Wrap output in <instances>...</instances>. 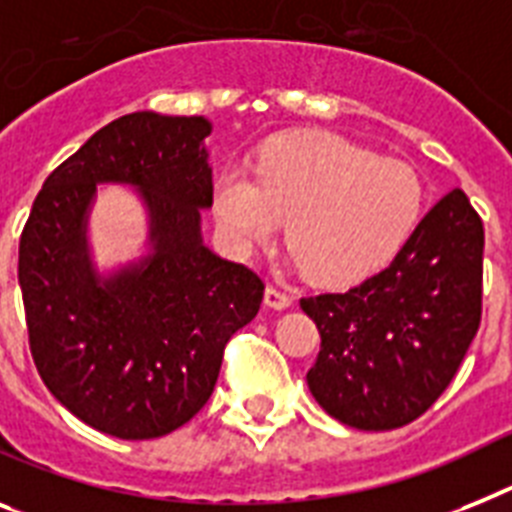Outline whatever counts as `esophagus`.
I'll use <instances>...</instances> for the list:
<instances>
[{
    "instance_id": "obj_1",
    "label": "esophagus",
    "mask_w": 512,
    "mask_h": 512,
    "mask_svg": "<svg viewBox=\"0 0 512 512\" xmlns=\"http://www.w3.org/2000/svg\"><path fill=\"white\" fill-rule=\"evenodd\" d=\"M265 304H268L270 309H286L294 304V296L286 289H281V286H273V283H270L268 289H265Z\"/></svg>"
}]
</instances>
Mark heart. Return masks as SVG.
Returning <instances> with one entry per match:
<instances>
[{
	"instance_id": "heart-1",
	"label": "heart",
	"mask_w": 512,
	"mask_h": 512,
	"mask_svg": "<svg viewBox=\"0 0 512 512\" xmlns=\"http://www.w3.org/2000/svg\"><path fill=\"white\" fill-rule=\"evenodd\" d=\"M422 197L409 163L377 158L338 135L302 132L270 143L255 179L226 171L213 205L239 249L268 242L286 218L294 263L315 281L341 286L401 252L422 216Z\"/></svg>"
}]
</instances>
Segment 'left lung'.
<instances>
[{
    "mask_svg": "<svg viewBox=\"0 0 512 512\" xmlns=\"http://www.w3.org/2000/svg\"><path fill=\"white\" fill-rule=\"evenodd\" d=\"M484 226L463 190L442 197L393 263L343 294L304 296L320 330L307 372L333 419L385 432L448 388L482 322Z\"/></svg>",
    "mask_w": 512,
    "mask_h": 512,
    "instance_id": "1",
    "label": "left lung"
}]
</instances>
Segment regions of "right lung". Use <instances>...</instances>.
I'll return each mask as SVG.
<instances>
[{
	"mask_svg": "<svg viewBox=\"0 0 512 512\" xmlns=\"http://www.w3.org/2000/svg\"><path fill=\"white\" fill-rule=\"evenodd\" d=\"M203 117L135 111L114 119L46 176L20 234L17 278L38 375L98 432L153 440L208 403L223 349L257 315L265 283L213 255ZM132 183L151 218V255L101 279L87 255L95 184Z\"/></svg>",
	"mask_w": 512,
	"mask_h": 512,
	"instance_id": "obj_1",
	"label": "right lung"
}]
</instances>
